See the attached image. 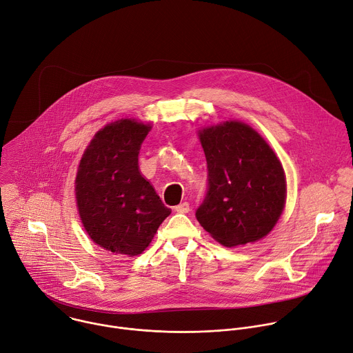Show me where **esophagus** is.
I'll list each match as a JSON object with an SVG mask.
<instances>
[{"mask_svg":"<svg viewBox=\"0 0 353 353\" xmlns=\"http://www.w3.org/2000/svg\"><path fill=\"white\" fill-rule=\"evenodd\" d=\"M176 213H189V210H190V205H189V203L188 201H183V203H181V204H178V205H175V208H174Z\"/></svg>","mask_w":353,"mask_h":353,"instance_id":"obj_1","label":"esophagus"}]
</instances>
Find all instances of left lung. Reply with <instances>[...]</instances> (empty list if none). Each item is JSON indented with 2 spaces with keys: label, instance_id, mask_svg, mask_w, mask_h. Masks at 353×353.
<instances>
[{
  "label": "left lung",
  "instance_id": "left-lung-1",
  "mask_svg": "<svg viewBox=\"0 0 353 353\" xmlns=\"http://www.w3.org/2000/svg\"><path fill=\"white\" fill-rule=\"evenodd\" d=\"M207 160V193L196 210L200 225L227 248L264 238L287 199L283 164L265 140L239 121L199 130Z\"/></svg>",
  "mask_w": 353,
  "mask_h": 353
}]
</instances>
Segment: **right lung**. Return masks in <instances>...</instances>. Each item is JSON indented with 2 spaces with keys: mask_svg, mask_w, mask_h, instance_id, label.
<instances>
[{
  "mask_svg": "<svg viewBox=\"0 0 353 353\" xmlns=\"http://www.w3.org/2000/svg\"><path fill=\"white\" fill-rule=\"evenodd\" d=\"M150 129L129 118L111 122L94 134L79 164L75 193L82 224L94 243L115 254L142 253L171 214L137 165Z\"/></svg>",
  "mask_w": 353,
  "mask_h": 353,
  "instance_id": "add662e5",
  "label": "right lung"
}]
</instances>
